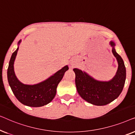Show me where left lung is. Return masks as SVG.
I'll return each instance as SVG.
<instances>
[{"mask_svg": "<svg viewBox=\"0 0 135 135\" xmlns=\"http://www.w3.org/2000/svg\"><path fill=\"white\" fill-rule=\"evenodd\" d=\"M110 44L113 47L112 53L119 64L117 72L112 80L99 82L81 70L74 69L75 85L79 94L87 102L97 106H104L117 98L122 91L126 79V69L122 58L115 51V44L113 42Z\"/></svg>", "mask_w": 135, "mask_h": 135, "instance_id": "1", "label": "left lung"}]
</instances>
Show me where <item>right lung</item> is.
<instances>
[{"label":"right lung","instance_id":"right-lung-1","mask_svg":"<svg viewBox=\"0 0 135 135\" xmlns=\"http://www.w3.org/2000/svg\"><path fill=\"white\" fill-rule=\"evenodd\" d=\"M18 50V48L13 53L7 70L8 81L13 93L20 102L26 106L40 107L49 104L56 95L57 86L65 72L69 69L68 66H64L47 80L38 84L34 85L23 84L16 78L13 69Z\"/></svg>","mask_w":135,"mask_h":135}]
</instances>
